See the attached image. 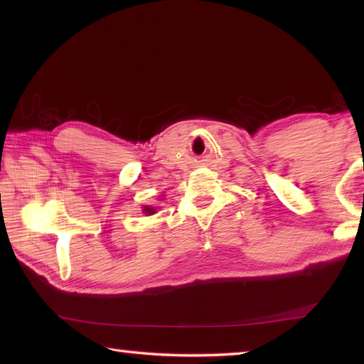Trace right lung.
I'll list each match as a JSON object with an SVG mask.
<instances>
[{
  "instance_id": "right-lung-1",
  "label": "right lung",
  "mask_w": 364,
  "mask_h": 364,
  "mask_svg": "<svg viewBox=\"0 0 364 364\" xmlns=\"http://www.w3.org/2000/svg\"><path fill=\"white\" fill-rule=\"evenodd\" d=\"M144 213L146 216H151L156 213V208H153V206H144Z\"/></svg>"
}]
</instances>
